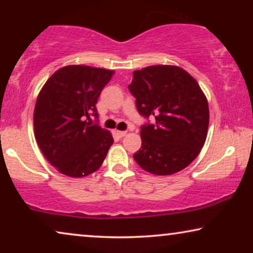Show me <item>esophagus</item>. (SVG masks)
I'll return each instance as SVG.
<instances>
[{
  "label": "esophagus",
  "instance_id": "esophagus-1",
  "mask_svg": "<svg viewBox=\"0 0 253 253\" xmlns=\"http://www.w3.org/2000/svg\"><path fill=\"white\" fill-rule=\"evenodd\" d=\"M116 133L119 134V137H124L126 134V131H116Z\"/></svg>",
  "mask_w": 253,
  "mask_h": 253
}]
</instances>
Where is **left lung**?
Returning <instances> with one entry per match:
<instances>
[{"label": "left lung", "instance_id": "left-lung-1", "mask_svg": "<svg viewBox=\"0 0 253 253\" xmlns=\"http://www.w3.org/2000/svg\"><path fill=\"white\" fill-rule=\"evenodd\" d=\"M129 91L145 119L141 147L133 159L154 175L175 174L198 157L205 144L210 112L196 79L175 65H152L133 71Z\"/></svg>", "mask_w": 253, "mask_h": 253}]
</instances>
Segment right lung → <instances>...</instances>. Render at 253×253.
Listing matches in <instances>:
<instances>
[{
  "instance_id": "right-lung-1",
  "label": "right lung",
  "mask_w": 253,
  "mask_h": 253,
  "mask_svg": "<svg viewBox=\"0 0 253 253\" xmlns=\"http://www.w3.org/2000/svg\"><path fill=\"white\" fill-rule=\"evenodd\" d=\"M113 70L68 65L51 75L38 95L34 134L51 166L70 177H84L102 165L114 143L109 131L92 122L96 102Z\"/></svg>"
}]
</instances>
